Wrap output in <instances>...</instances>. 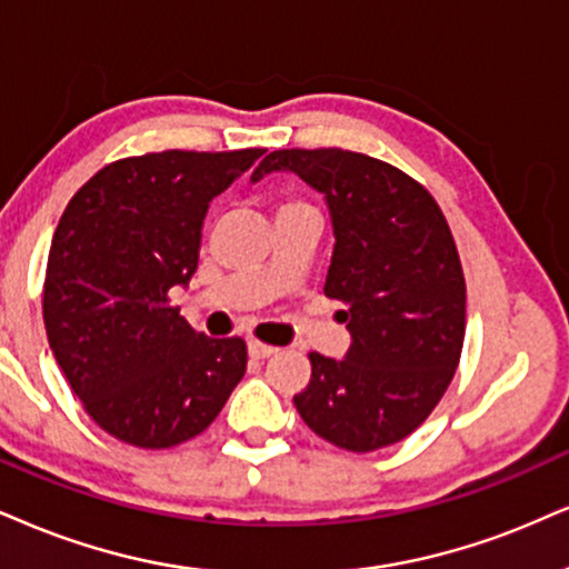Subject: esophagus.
<instances>
[{"instance_id":"34e87169","label":"esophagus","mask_w":569,"mask_h":569,"mask_svg":"<svg viewBox=\"0 0 569 569\" xmlns=\"http://www.w3.org/2000/svg\"><path fill=\"white\" fill-rule=\"evenodd\" d=\"M248 350H250L252 359H269V356L277 353V348L266 346V342H261V340H250L248 342Z\"/></svg>"}]
</instances>
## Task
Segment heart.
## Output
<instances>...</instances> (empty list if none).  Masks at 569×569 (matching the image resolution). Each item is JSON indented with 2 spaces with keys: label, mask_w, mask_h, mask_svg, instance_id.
I'll list each match as a JSON object with an SVG mask.
<instances>
[{
  "label": "heart",
  "mask_w": 569,
  "mask_h": 569,
  "mask_svg": "<svg viewBox=\"0 0 569 569\" xmlns=\"http://www.w3.org/2000/svg\"><path fill=\"white\" fill-rule=\"evenodd\" d=\"M300 206H308V202L296 198V194H287V198L279 200V210H290V208H300Z\"/></svg>",
  "instance_id": "b5f03b06"
}]
</instances>
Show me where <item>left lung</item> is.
Returning a JSON list of instances; mask_svg holds the SVG:
<instances>
[{"instance_id": "8db88e82", "label": "left lung", "mask_w": 569, "mask_h": 569, "mask_svg": "<svg viewBox=\"0 0 569 569\" xmlns=\"http://www.w3.org/2000/svg\"><path fill=\"white\" fill-rule=\"evenodd\" d=\"M269 171L325 192L335 227L325 296L346 306L350 332L342 361L308 353L296 409L346 451L398 443L443 398L465 346L467 284L443 210L401 168L340 147L273 150L252 181Z\"/></svg>"}]
</instances>
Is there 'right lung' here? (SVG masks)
<instances>
[{"mask_svg":"<svg viewBox=\"0 0 569 569\" xmlns=\"http://www.w3.org/2000/svg\"><path fill=\"white\" fill-rule=\"evenodd\" d=\"M263 156L121 158L62 210L47 258V340L83 411L137 448H171L219 417L248 367L240 338L194 332L171 303L198 269L208 202Z\"/></svg>","mask_w":569,"mask_h":569,"instance_id":"1","label":"right lung"}]
</instances>
